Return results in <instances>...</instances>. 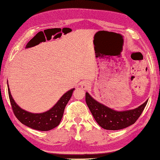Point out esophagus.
<instances>
[{"label": "esophagus", "instance_id": "1", "mask_svg": "<svg viewBox=\"0 0 160 160\" xmlns=\"http://www.w3.org/2000/svg\"><path fill=\"white\" fill-rule=\"evenodd\" d=\"M82 87L83 88H84V89H86V88H88V83H87V82H83L82 83Z\"/></svg>", "mask_w": 160, "mask_h": 160}]
</instances>
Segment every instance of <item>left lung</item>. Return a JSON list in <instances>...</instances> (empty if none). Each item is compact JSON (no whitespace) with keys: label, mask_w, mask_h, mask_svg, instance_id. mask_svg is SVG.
I'll return each mask as SVG.
<instances>
[{"label":"left lung","mask_w":160,"mask_h":160,"mask_svg":"<svg viewBox=\"0 0 160 160\" xmlns=\"http://www.w3.org/2000/svg\"><path fill=\"white\" fill-rule=\"evenodd\" d=\"M148 101L138 108L126 111H116L105 106L86 93V102L94 119L101 128L106 130L123 129L134 124L145 109Z\"/></svg>","instance_id":"left-lung-1"}]
</instances>
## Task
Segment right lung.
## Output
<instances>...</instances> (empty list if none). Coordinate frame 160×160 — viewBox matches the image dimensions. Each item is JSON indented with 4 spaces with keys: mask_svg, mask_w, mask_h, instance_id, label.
<instances>
[{
    "mask_svg": "<svg viewBox=\"0 0 160 160\" xmlns=\"http://www.w3.org/2000/svg\"><path fill=\"white\" fill-rule=\"evenodd\" d=\"M8 90L12 111L18 120L26 126L32 129L41 131H48L59 125L64 114L65 107L72 97L74 88H72L64 93L50 110L42 113H32L20 108L12 98L9 87L8 88Z\"/></svg>",
    "mask_w": 160,
    "mask_h": 160,
    "instance_id": "1",
    "label": "right lung"
}]
</instances>
